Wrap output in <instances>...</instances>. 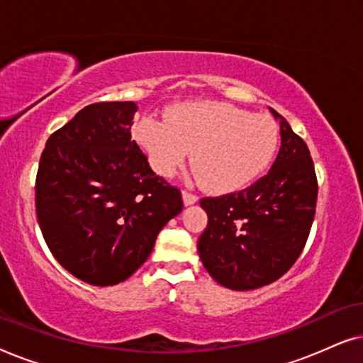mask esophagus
Wrapping results in <instances>:
<instances>
[{"label":"esophagus","mask_w":363,"mask_h":363,"mask_svg":"<svg viewBox=\"0 0 363 363\" xmlns=\"http://www.w3.org/2000/svg\"><path fill=\"white\" fill-rule=\"evenodd\" d=\"M198 201V196L195 195V193H191V191H183V203H185V205L188 206V205H193V203H196Z\"/></svg>","instance_id":"1"}]
</instances>
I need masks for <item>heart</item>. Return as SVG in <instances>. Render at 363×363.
Here are the masks:
<instances>
[{"label": "heart", "mask_w": 363, "mask_h": 363, "mask_svg": "<svg viewBox=\"0 0 363 363\" xmlns=\"http://www.w3.org/2000/svg\"><path fill=\"white\" fill-rule=\"evenodd\" d=\"M137 142L150 165L172 177L193 152L191 163L205 186L233 191L250 185L269 167L279 143L277 123L267 116L225 102H186L167 112V122L145 117Z\"/></svg>", "instance_id": "1"}]
</instances>
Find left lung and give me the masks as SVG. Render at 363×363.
Instances as JSON below:
<instances>
[{
    "label": "left lung",
    "mask_w": 363,
    "mask_h": 363,
    "mask_svg": "<svg viewBox=\"0 0 363 363\" xmlns=\"http://www.w3.org/2000/svg\"><path fill=\"white\" fill-rule=\"evenodd\" d=\"M281 148L267 175L245 190L201 198L208 225L198 240L203 266L221 286L252 291L291 269L309 238L317 177L306 142L282 116Z\"/></svg>",
    "instance_id": "8db88e82"
}]
</instances>
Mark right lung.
Masks as SVG:
<instances>
[{"label":"right lung","mask_w":363,"mask_h":363,"mask_svg":"<svg viewBox=\"0 0 363 363\" xmlns=\"http://www.w3.org/2000/svg\"><path fill=\"white\" fill-rule=\"evenodd\" d=\"M133 102L84 107L48 138L36 175V215L59 264L92 286L125 281L158 233L183 210L182 193L132 140Z\"/></svg>","instance_id":"obj_1"}]
</instances>
